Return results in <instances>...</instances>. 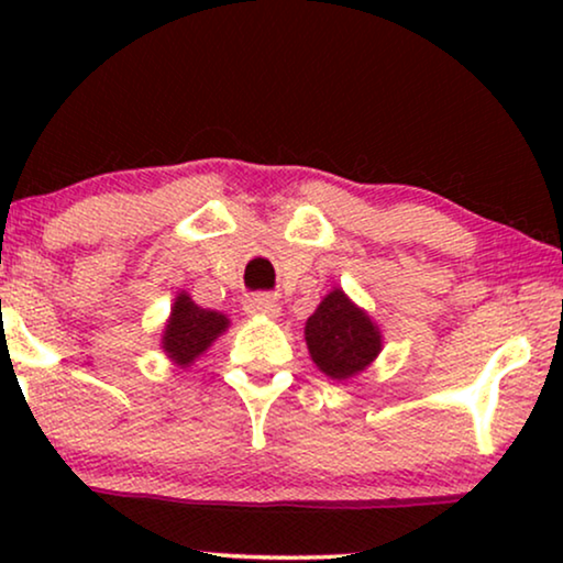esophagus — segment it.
<instances>
[{
	"label": "esophagus",
	"instance_id": "34e87169",
	"mask_svg": "<svg viewBox=\"0 0 563 563\" xmlns=\"http://www.w3.org/2000/svg\"><path fill=\"white\" fill-rule=\"evenodd\" d=\"M279 299L274 295H256L253 299L245 302V312L249 314H258V318H276L279 314Z\"/></svg>",
	"mask_w": 563,
	"mask_h": 563
}]
</instances>
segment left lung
Wrapping results in <instances>:
<instances>
[{
  "instance_id": "1",
  "label": "left lung",
  "mask_w": 563,
  "mask_h": 563,
  "mask_svg": "<svg viewBox=\"0 0 563 563\" xmlns=\"http://www.w3.org/2000/svg\"><path fill=\"white\" fill-rule=\"evenodd\" d=\"M305 343L322 374L333 382H349L374 364L384 335L364 307L353 302L341 287H333L307 318Z\"/></svg>"
}]
</instances>
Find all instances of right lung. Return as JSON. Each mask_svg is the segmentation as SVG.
I'll return each mask as SVG.
<instances>
[{
    "label": "right lung",
    "mask_w": 563,
    "mask_h": 563,
    "mask_svg": "<svg viewBox=\"0 0 563 563\" xmlns=\"http://www.w3.org/2000/svg\"><path fill=\"white\" fill-rule=\"evenodd\" d=\"M230 328V318L218 310H205L187 291H179L172 314L164 322L161 349L174 366L189 368Z\"/></svg>",
    "instance_id": "add662e5"
}]
</instances>
